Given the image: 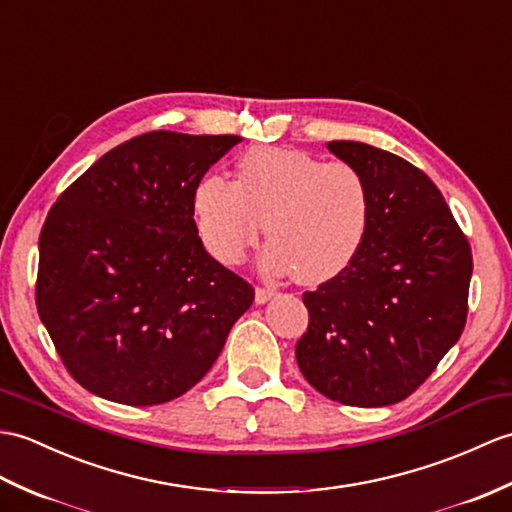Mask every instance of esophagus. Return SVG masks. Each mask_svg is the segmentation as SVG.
<instances>
[{
  "label": "esophagus",
  "mask_w": 512,
  "mask_h": 512,
  "mask_svg": "<svg viewBox=\"0 0 512 512\" xmlns=\"http://www.w3.org/2000/svg\"><path fill=\"white\" fill-rule=\"evenodd\" d=\"M272 296H275V290H272V288H261V285H259V288L255 290V301H257L259 305L268 303V301L272 299Z\"/></svg>",
  "instance_id": "1"
}]
</instances>
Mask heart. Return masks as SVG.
<instances>
[{
	"instance_id": "heart-1",
	"label": "heart",
	"mask_w": 512,
	"mask_h": 512,
	"mask_svg": "<svg viewBox=\"0 0 512 512\" xmlns=\"http://www.w3.org/2000/svg\"><path fill=\"white\" fill-rule=\"evenodd\" d=\"M198 233L222 264H240L266 222V266L318 285L360 253L371 220V189L360 168L303 150L253 148L235 183L205 176L194 192Z\"/></svg>"
}]
</instances>
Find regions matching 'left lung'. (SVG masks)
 Returning a JSON list of instances; mask_svg holds the SVG:
<instances>
[{"label":"left lung","instance_id":"obj_1","mask_svg":"<svg viewBox=\"0 0 512 512\" xmlns=\"http://www.w3.org/2000/svg\"><path fill=\"white\" fill-rule=\"evenodd\" d=\"M327 148L366 176L371 220L340 275L305 292L296 362L320 395L379 408L412 395L467 323L471 246L430 176L360 141Z\"/></svg>","mask_w":512,"mask_h":512}]
</instances>
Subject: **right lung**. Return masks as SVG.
Listing matches in <instances>:
<instances>
[{"instance_id":"add662e5","label":"right lung","mask_w":512,"mask_h":512,"mask_svg":"<svg viewBox=\"0 0 512 512\" xmlns=\"http://www.w3.org/2000/svg\"><path fill=\"white\" fill-rule=\"evenodd\" d=\"M240 141L152 130L106 152L47 213L37 310L93 395L126 406L181 397L253 305V285L205 251L194 222L200 178Z\"/></svg>"}]
</instances>
